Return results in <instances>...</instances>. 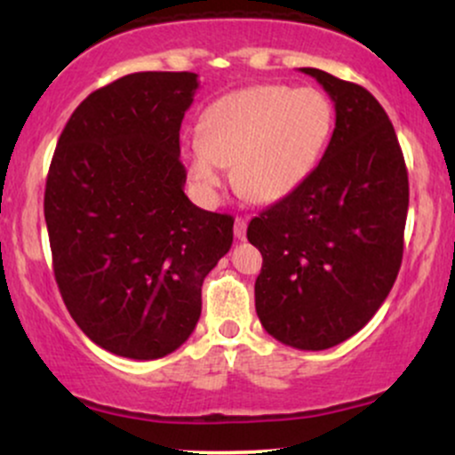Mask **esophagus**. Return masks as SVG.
<instances>
[{
    "label": "esophagus",
    "mask_w": 455,
    "mask_h": 455,
    "mask_svg": "<svg viewBox=\"0 0 455 455\" xmlns=\"http://www.w3.org/2000/svg\"><path fill=\"white\" fill-rule=\"evenodd\" d=\"M245 227H248V220H245V218H242V216L235 218V227H233L235 237L243 239L245 237Z\"/></svg>",
    "instance_id": "1"
}]
</instances>
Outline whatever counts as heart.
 <instances>
[{"instance_id":"b5f03b06","label":"heart","mask_w":455,"mask_h":455,"mask_svg":"<svg viewBox=\"0 0 455 455\" xmlns=\"http://www.w3.org/2000/svg\"><path fill=\"white\" fill-rule=\"evenodd\" d=\"M331 128V102L315 87H243L207 107L201 134L186 140L184 160L205 201H216L224 166H231L239 195L254 203H274L312 173Z\"/></svg>"}]
</instances>
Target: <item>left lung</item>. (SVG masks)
Here are the masks:
<instances>
[{"label": "left lung", "instance_id": "8db88e82", "mask_svg": "<svg viewBox=\"0 0 455 455\" xmlns=\"http://www.w3.org/2000/svg\"><path fill=\"white\" fill-rule=\"evenodd\" d=\"M336 107L310 175L248 224L263 254L254 304L265 331L301 351L331 348L370 321L398 278L409 175L377 98L357 83L301 68Z\"/></svg>", "mask_w": 455, "mask_h": 455}]
</instances>
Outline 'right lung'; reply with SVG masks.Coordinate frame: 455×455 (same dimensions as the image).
Returning <instances> with one entry per match:
<instances>
[{"mask_svg":"<svg viewBox=\"0 0 455 455\" xmlns=\"http://www.w3.org/2000/svg\"><path fill=\"white\" fill-rule=\"evenodd\" d=\"M195 72H134L68 119L44 190L61 299L92 342L130 359L180 348L205 275L233 243V216L184 195L181 119Z\"/></svg>","mask_w":455,"mask_h":455,"instance_id":"right-lung-1","label":"right lung"}]
</instances>
